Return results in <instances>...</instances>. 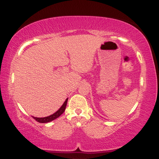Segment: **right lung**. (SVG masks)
Returning a JSON list of instances; mask_svg holds the SVG:
<instances>
[{
    "instance_id": "right-lung-1",
    "label": "right lung",
    "mask_w": 159,
    "mask_h": 159,
    "mask_svg": "<svg viewBox=\"0 0 159 159\" xmlns=\"http://www.w3.org/2000/svg\"><path fill=\"white\" fill-rule=\"evenodd\" d=\"M67 101H68V98H66V101L64 102V103H63V105H62L61 107V108L59 109L57 111H56L54 114H53L52 115H50V116H46V117H34V116H33L34 117V119L36 120L37 122H39V123H48V122H51L52 121V120L57 119V117H59L61 115L63 114V112L65 111V109H66V104H67Z\"/></svg>"
}]
</instances>
